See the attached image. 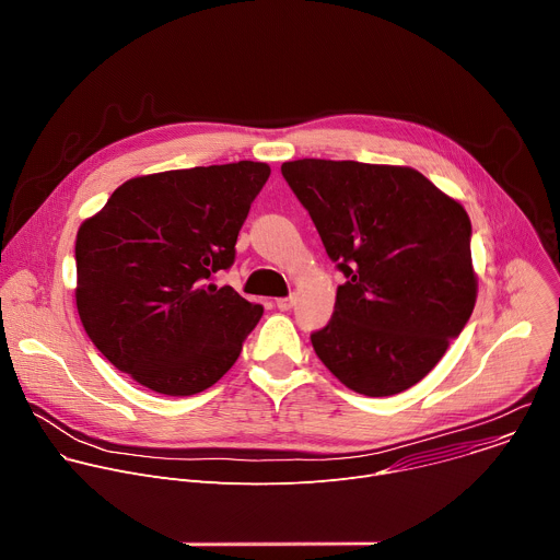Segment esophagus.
<instances>
[{"mask_svg": "<svg viewBox=\"0 0 560 560\" xmlns=\"http://www.w3.org/2000/svg\"><path fill=\"white\" fill-rule=\"evenodd\" d=\"M292 305H294V296H283V299H277V307H279V310H283V312H288Z\"/></svg>", "mask_w": 560, "mask_h": 560, "instance_id": "34e87169", "label": "esophagus"}]
</instances>
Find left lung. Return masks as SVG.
I'll return each instance as SVG.
<instances>
[{
	"label": "left lung",
	"instance_id": "left-lung-1",
	"mask_svg": "<svg viewBox=\"0 0 560 560\" xmlns=\"http://www.w3.org/2000/svg\"><path fill=\"white\" fill-rule=\"evenodd\" d=\"M281 173L346 275L316 357L365 396L412 387L476 303L465 208L408 166L296 159Z\"/></svg>",
	"mask_w": 560,
	"mask_h": 560
}]
</instances>
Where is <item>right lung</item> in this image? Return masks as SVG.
Returning <instances> with one entry per match:
<instances>
[{
  "mask_svg": "<svg viewBox=\"0 0 560 560\" xmlns=\"http://www.w3.org/2000/svg\"><path fill=\"white\" fill-rule=\"evenodd\" d=\"M261 162L128 179L77 232L74 301L95 348L139 385L190 396L242 354L264 307L212 277L234 261Z\"/></svg>",
  "mask_w": 560,
  "mask_h": 560,
  "instance_id": "right-lung-1",
  "label": "right lung"
}]
</instances>
